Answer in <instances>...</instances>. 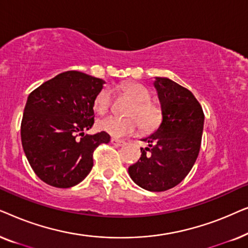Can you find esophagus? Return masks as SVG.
I'll return each instance as SVG.
<instances>
[{"label":"esophagus","mask_w":248,"mask_h":248,"mask_svg":"<svg viewBox=\"0 0 248 248\" xmlns=\"http://www.w3.org/2000/svg\"><path fill=\"white\" fill-rule=\"evenodd\" d=\"M111 144H114L115 147H123V145L126 144V142L123 141V140H120V139H115V138H111Z\"/></svg>","instance_id":"1"}]
</instances>
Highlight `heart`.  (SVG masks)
Returning a JSON list of instances; mask_svg holds the SVG:
<instances>
[{"label":"heart","instance_id":"heart-1","mask_svg":"<svg viewBox=\"0 0 248 248\" xmlns=\"http://www.w3.org/2000/svg\"><path fill=\"white\" fill-rule=\"evenodd\" d=\"M123 90L135 103L127 114L131 117L108 116L97 123L100 131L106 132L114 138H122L135 133L140 126L144 131H150L157 126L160 114L158 108L150 101V93L148 89L140 83H127L123 86ZM111 103V89L105 87L94 98L93 107L98 114L107 113Z\"/></svg>","mask_w":248,"mask_h":248}]
</instances>
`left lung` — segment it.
I'll list each match as a JSON object with an SVG mask.
<instances>
[{"label": "left lung", "instance_id": "8db88e82", "mask_svg": "<svg viewBox=\"0 0 248 248\" xmlns=\"http://www.w3.org/2000/svg\"><path fill=\"white\" fill-rule=\"evenodd\" d=\"M161 123L142 139L141 158L130 166L135 184L150 192L175 187L186 177L198 158L204 124L201 105L191 91L168 78L155 77Z\"/></svg>", "mask_w": 248, "mask_h": 248}]
</instances>
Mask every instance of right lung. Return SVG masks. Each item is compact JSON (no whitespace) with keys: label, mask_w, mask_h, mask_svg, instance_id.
Listing matches in <instances>:
<instances>
[{"label":"right lung","mask_w":248,"mask_h":248,"mask_svg":"<svg viewBox=\"0 0 248 248\" xmlns=\"http://www.w3.org/2000/svg\"><path fill=\"white\" fill-rule=\"evenodd\" d=\"M104 80L67 71L44 82L27 99L21 142L35 174L59 188L76 186L93 166V150L110 141L100 132L84 134L93 125V101Z\"/></svg>","instance_id":"add662e5"}]
</instances>
